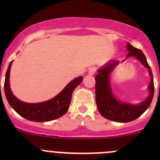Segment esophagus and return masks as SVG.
I'll list each match as a JSON object with an SVG mask.
<instances>
[{
    "mask_svg": "<svg viewBox=\"0 0 160 160\" xmlns=\"http://www.w3.org/2000/svg\"><path fill=\"white\" fill-rule=\"evenodd\" d=\"M97 72V70L95 68H93V67H91V68L89 69V71H88V73H89V75H94L95 73H96Z\"/></svg>",
    "mask_w": 160,
    "mask_h": 160,
    "instance_id": "obj_1",
    "label": "esophagus"
}]
</instances>
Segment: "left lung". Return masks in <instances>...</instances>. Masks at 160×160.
Returning a JSON list of instances; mask_svg holds the SVG:
<instances>
[{"label": "left lung", "mask_w": 160, "mask_h": 160, "mask_svg": "<svg viewBox=\"0 0 160 160\" xmlns=\"http://www.w3.org/2000/svg\"><path fill=\"white\" fill-rule=\"evenodd\" d=\"M128 57L137 58L149 70V73L151 80L149 85L150 93L147 99L138 105L122 103L115 99L111 93L109 81V74L114 69L118 61L109 62L102 70H98V74L95 77L96 84V104L100 114L105 118L117 122H128L135 120L142 115L146 109L149 107L152 101L154 95V83H153V76L151 68L148 64L146 58L142 50L133 47L132 45L128 43L127 45Z\"/></svg>", "instance_id": "left-lung-1"}]
</instances>
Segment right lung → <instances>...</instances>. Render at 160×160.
<instances>
[{
    "label": "right lung",
    "mask_w": 160,
    "mask_h": 160,
    "mask_svg": "<svg viewBox=\"0 0 160 160\" xmlns=\"http://www.w3.org/2000/svg\"><path fill=\"white\" fill-rule=\"evenodd\" d=\"M12 61L10 62L5 75L4 93L9 104L16 112L25 119L32 122H45L55 120L68 111L73 90L81 83L83 77H79L70 82L57 96L49 101L37 104H28L19 101L13 95L9 85V74Z\"/></svg>",
    "instance_id": "right-lung-1"
}]
</instances>
